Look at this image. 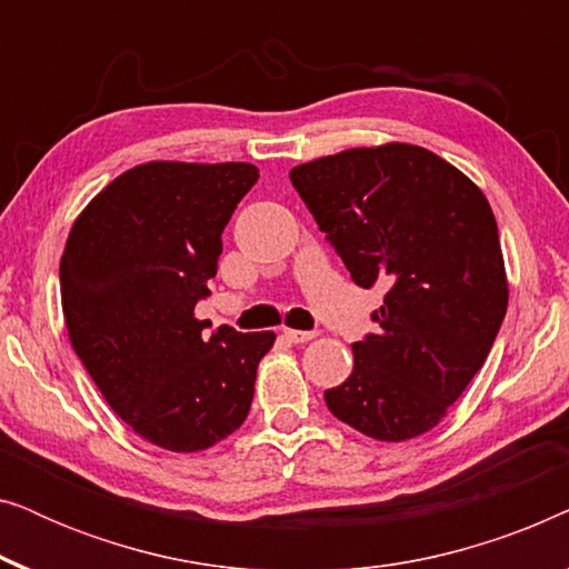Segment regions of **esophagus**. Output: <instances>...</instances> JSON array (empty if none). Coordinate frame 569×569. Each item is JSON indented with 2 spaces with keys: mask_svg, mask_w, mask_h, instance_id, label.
Listing matches in <instances>:
<instances>
[{
  "mask_svg": "<svg viewBox=\"0 0 569 569\" xmlns=\"http://www.w3.org/2000/svg\"><path fill=\"white\" fill-rule=\"evenodd\" d=\"M284 339L290 341V345H306V341H310L316 337V331H298V329H284Z\"/></svg>",
  "mask_w": 569,
  "mask_h": 569,
  "instance_id": "obj_1",
  "label": "esophagus"
}]
</instances>
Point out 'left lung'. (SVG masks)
Returning <instances> with one entry per match:
<instances>
[{
	"label": "left lung",
	"mask_w": 569,
	"mask_h": 569,
	"mask_svg": "<svg viewBox=\"0 0 569 569\" xmlns=\"http://www.w3.org/2000/svg\"><path fill=\"white\" fill-rule=\"evenodd\" d=\"M290 181L355 284L386 287L376 333L323 393L376 440L417 438L446 417L485 365L508 279L492 207L461 170L417 144L360 147L292 168Z\"/></svg>",
	"instance_id": "obj_1"
}]
</instances>
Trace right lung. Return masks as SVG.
Wrapping results in <instances>:
<instances>
[{
	"instance_id": "add662e5",
	"label": "right lung",
	"mask_w": 569,
	"mask_h": 569,
	"mask_svg": "<svg viewBox=\"0 0 569 569\" xmlns=\"http://www.w3.org/2000/svg\"><path fill=\"white\" fill-rule=\"evenodd\" d=\"M259 181L251 162H147L77 217L59 284L69 339L111 409L154 446L204 450L248 417L274 333L220 326L193 308L217 274L222 230Z\"/></svg>"
}]
</instances>
